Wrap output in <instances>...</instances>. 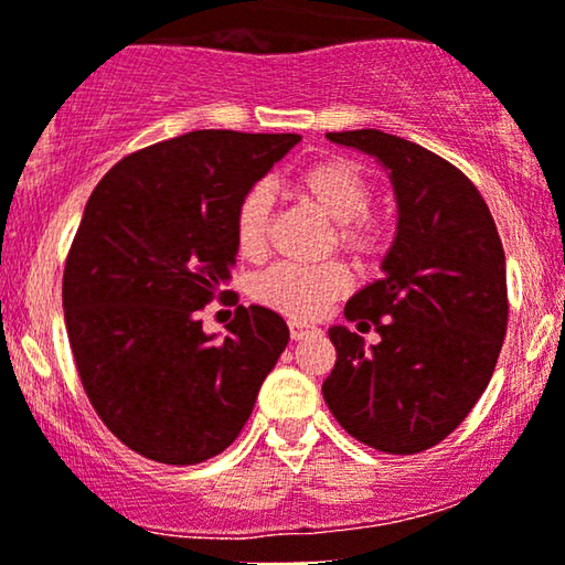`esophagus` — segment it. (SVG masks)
<instances>
[{"label": "esophagus", "mask_w": 565, "mask_h": 565, "mask_svg": "<svg viewBox=\"0 0 565 565\" xmlns=\"http://www.w3.org/2000/svg\"><path fill=\"white\" fill-rule=\"evenodd\" d=\"M310 333H315V326H307V322H299V320H289V335L291 341H302Z\"/></svg>", "instance_id": "esophagus-1"}]
</instances>
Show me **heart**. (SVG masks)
Returning <instances> with one entry per match:
<instances>
[{
    "instance_id": "b5f03b06",
    "label": "heart",
    "mask_w": 565,
    "mask_h": 565,
    "mask_svg": "<svg viewBox=\"0 0 565 565\" xmlns=\"http://www.w3.org/2000/svg\"><path fill=\"white\" fill-rule=\"evenodd\" d=\"M291 185L305 201L338 224L335 237L343 250L359 258H370L380 250L382 227L370 214L374 191L366 172L356 162L345 157H326L299 170ZM268 224L270 191L258 183L243 193L232 220V235L243 258H260L268 243ZM345 289H349V274L341 263L312 268L276 263L253 278L250 297L289 318L310 320L318 318Z\"/></svg>"
}]
</instances>
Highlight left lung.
<instances>
[{
  "mask_svg": "<svg viewBox=\"0 0 565 565\" xmlns=\"http://www.w3.org/2000/svg\"><path fill=\"white\" fill-rule=\"evenodd\" d=\"M330 141L387 170L397 232L385 276L345 302V320L374 328L366 349L349 328L328 330L335 366L322 382L330 413L353 439L416 455L447 439L483 395L507 335V258L483 195L455 164L377 129Z\"/></svg>",
  "mask_w": 565,
  "mask_h": 565,
  "instance_id": "left-lung-1",
  "label": "left lung"
}]
</instances>
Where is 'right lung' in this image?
I'll list each match as a JSON object with an SVG mask.
<instances>
[{
    "mask_svg": "<svg viewBox=\"0 0 565 565\" xmlns=\"http://www.w3.org/2000/svg\"><path fill=\"white\" fill-rule=\"evenodd\" d=\"M299 134L191 131L113 164L66 255L64 320L82 387L126 447L164 465L227 449L289 343L268 307H243L214 341L199 310L235 268L237 201Z\"/></svg>",
    "mask_w": 565,
    "mask_h": 565,
    "instance_id": "add662e5",
    "label": "right lung"
}]
</instances>
